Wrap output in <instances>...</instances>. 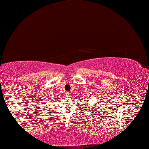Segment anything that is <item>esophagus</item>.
<instances>
[{"label":"esophagus","instance_id":"34e87169","mask_svg":"<svg viewBox=\"0 0 149 149\" xmlns=\"http://www.w3.org/2000/svg\"><path fill=\"white\" fill-rule=\"evenodd\" d=\"M69 95H70L69 93H66V96H69Z\"/></svg>","mask_w":149,"mask_h":149}]
</instances>
